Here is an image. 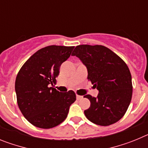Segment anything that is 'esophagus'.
<instances>
[{"label":"esophagus","mask_w":148,"mask_h":148,"mask_svg":"<svg viewBox=\"0 0 148 148\" xmlns=\"http://www.w3.org/2000/svg\"><path fill=\"white\" fill-rule=\"evenodd\" d=\"M82 95H76V99H77V100H80V99H82Z\"/></svg>","instance_id":"esophagus-1"}]
</instances>
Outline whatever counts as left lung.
I'll return each instance as SVG.
<instances>
[{
	"label": "left lung",
	"instance_id": "8db88e82",
	"mask_svg": "<svg viewBox=\"0 0 148 148\" xmlns=\"http://www.w3.org/2000/svg\"><path fill=\"white\" fill-rule=\"evenodd\" d=\"M72 56L87 67V79L99 90L97 97L84 96L90 101L84 110L87 119L101 126L117 122L126 113L133 93L131 74L125 61L101 45H78Z\"/></svg>",
	"mask_w": 148,
	"mask_h": 148
}]
</instances>
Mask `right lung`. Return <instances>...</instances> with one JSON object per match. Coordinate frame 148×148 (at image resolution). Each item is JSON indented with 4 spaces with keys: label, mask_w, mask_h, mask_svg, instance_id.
I'll return each mask as SVG.
<instances>
[{
    "label": "right lung",
    "mask_w": 148,
    "mask_h": 148,
    "mask_svg": "<svg viewBox=\"0 0 148 148\" xmlns=\"http://www.w3.org/2000/svg\"><path fill=\"white\" fill-rule=\"evenodd\" d=\"M74 47L48 46L32 55L18 72L15 92L21 112L37 127L49 129L64 121L76 99L75 92L58 91L53 82Z\"/></svg>",
    "instance_id": "right-lung-1"
}]
</instances>
